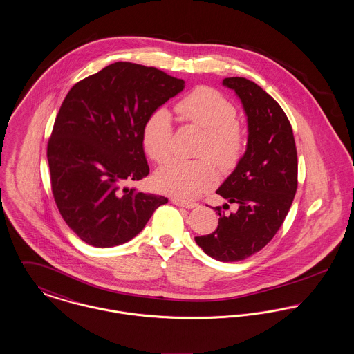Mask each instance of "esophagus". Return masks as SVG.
<instances>
[{
  "label": "esophagus",
  "instance_id": "1",
  "mask_svg": "<svg viewBox=\"0 0 354 354\" xmlns=\"http://www.w3.org/2000/svg\"><path fill=\"white\" fill-rule=\"evenodd\" d=\"M171 202H172L174 205L179 206V207H186V209H194V207H196V206H198V203H196V202H187V201H183V199L176 198V196L171 198Z\"/></svg>",
  "mask_w": 354,
  "mask_h": 354
}]
</instances>
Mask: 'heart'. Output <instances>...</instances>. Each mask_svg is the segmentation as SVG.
Instances as JSON below:
<instances>
[{
    "label": "heart",
    "instance_id": "obj_1",
    "mask_svg": "<svg viewBox=\"0 0 354 354\" xmlns=\"http://www.w3.org/2000/svg\"><path fill=\"white\" fill-rule=\"evenodd\" d=\"M180 117L205 131L199 160L175 159L156 172V183L180 199H192L217 182L216 168L229 169L240 162L245 149V132L236 120L234 105L217 90L201 86L194 88L176 105ZM172 118L165 109L155 110L145 121L141 140L145 153L156 163L171 155Z\"/></svg>",
    "mask_w": 354,
    "mask_h": 354
}]
</instances>
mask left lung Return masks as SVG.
<instances>
[{
    "mask_svg": "<svg viewBox=\"0 0 354 354\" xmlns=\"http://www.w3.org/2000/svg\"><path fill=\"white\" fill-rule=\"evenodd\" d=\"M222 84L240 98L248 122V142L234 171L216 192L238 206L226 215L217 206V229L195 237L202 250L218 261H240L268 244L284 222L298 187V158L286 113L259 84L246 78H225Z\"/></svg>",
    "mask_w": 354,
    "mask_h": 354,
    "instance_id": "obj_1",
    "label": "left lung"
}]
</instances>
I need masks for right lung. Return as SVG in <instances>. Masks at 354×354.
<instances>
[{
	"label": "right lung",
	"instance_id": "obj_1",
	"mask_svg": "<svg viewBox=\"0 0 354 354\" xmlns=\"http://www.w3.org/2000/svg\"><path fill=\"white\" fill-rule=\"evenodd\" d=\"M185 88L155 67L115 62L66 95L47 147L56 206L86 244H125L168 202L122 187L149 174L141 133L147 118Z\"/></svg>",
	"mask_w": 354,
	"mask_h": 354
}]
</instances>
